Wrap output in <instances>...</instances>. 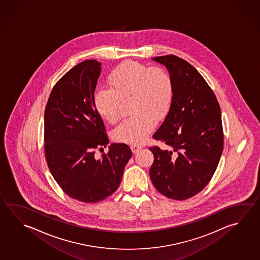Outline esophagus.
<instances>
[{"mask_svg":"<svg viewBox=\"0 0 260 260\" xmlns=\"http://www.w3.org/2000/svg\"><path fill=\"white\" fill-rule=\"evenodd\" d=\"M142 149L141 146H138V145H133L131 146V150H132L133 153H137V152L140 151Z\"/></svg>","mask_w":260,"mask_h":260,"instance_id":"esophagus-1","label":"esophagus"}]
</instances>
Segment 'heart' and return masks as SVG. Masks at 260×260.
Wrapping results in <instances>:
<instances>
[{
    "label": "heart",
    "mask_w": 260,
    "mask_h": 260,
    "mask_svg": "<svg viewBox=\"0 0 260 260\" xmlns=\"http://www.w3.org/2000/svg\"><path fill=\"white\" fill-rule=\"evenodd\" d=\"M111 89H98L93 95L97 113L109 123H115L121 114L122 101L132 97L134 114L113 131L116 141L141 144L153 132L156 121L164 118L173 98L171 76L160 67L125 61L109 76Z\"/></svg>",
    "instance_id": "heart-1"
}]
</instances>
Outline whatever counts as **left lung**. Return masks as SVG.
I'll return each mask as SVG.
<instances>
[{
    "label": "left lung",
    "mask_w": 260,
    "mask_h": 260,
    "mask_svg": "<svg viewBox=\"0 0 260 260\" xmlns=\"http://www.w3.org/2000/svg\"><path fill=\"white\" fill-rule=\"evenodd\" d=\"M152 59L167 68L173 82L170 111L153 138L173 150L149 147L154 155L149 174L161 194L182 201L199 193L216 170L223 147L221 109L189 62L175 55Z\"/></svg>",
    "instance_id": "obj_1"
}]
</instances>
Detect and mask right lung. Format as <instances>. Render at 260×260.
Masks as SVG:
<instances>
[{
    "mask_svg": "<svg viewBox=\"0 0 260 260\" xmlns=\"http://www.w3.org/2000/svg\"><path fill=\"white\" fill-rule=\"evenodd\" d=\"M101 70V62L93 59L73 67L54 86L44 115L48 169L62 190L82 203H98L118 189L132 156L122 143L95 156L109 143L93 103Z\"/></svg>",
    "mask_w": 260,
    "mask_h": 260,
    "instance_id": "obj_1",
    "label": "right lung"
}]
</instances>
